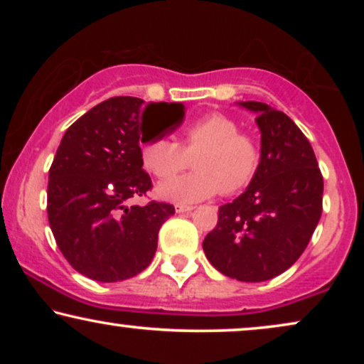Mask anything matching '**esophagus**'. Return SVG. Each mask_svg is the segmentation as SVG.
Returning a JSON list of instances; mask_svg holds the SVG:
<instances>
[{
    "label": "esophagus",
    "instance_id": "1",
    "mask_svg": "<svg viewBox=\"0 0 364 364\" xmlns=\"http://www.w3.org/2000/svg\"><path fill=\"white\" fill-rule=\"evenodd\" d=\"M191 210H193L192 205H183V203H177V205H176L177 213H186V212H191Z\"/></svg>",
    "mask_w": 364,
    "mask_h": 364
}]
</instances>
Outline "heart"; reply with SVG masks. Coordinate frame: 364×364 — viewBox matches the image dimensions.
<instances>
[{"label":"heart","mask_w":364,"mask_h":364,"mask_svg":"<svg viewBox=\"0 0 364 364\" xmlns=\"http://www.w3.org/2000/svg\"><path fill=\"white\" fill-rule=\"evenodd\" d=\"M193 161L197 172L172 178L157 187L162 198L193 203L217 196L237 193L255 178L262 161L260 142L240 131L230 116L212 112L191 124L183 132L182 146L168 137H156L142 144V164L157 178H171Z\"/></svg>","instance_id":"heart-1"}]
</instances>
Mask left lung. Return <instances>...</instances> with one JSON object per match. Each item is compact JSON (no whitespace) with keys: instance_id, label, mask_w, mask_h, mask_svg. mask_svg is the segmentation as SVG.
I'll list each match as a JSON object with an SVG mask.
<instances>
[{"instance_id":"8db88e82","label":"left lung","mask_w":364,"mask_h":364,"mask_svg":"<svg viewBox=\"0 0 364 364\" xmlns=\"http://www.w3.org/2000/svg\"><path fill=\"white\" fill-rule=\"evenodd\" d=\"M238 104L257 114L260 167L242 196L218 208L202 247L223 275L265 282L305 252L321 217L323 176L310 141L285 112L265 102Z\"/></svg>"}]
</instances>
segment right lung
Listing matches in <instances>:
<instances>
[{
    "mask_svg": "<svg viewBox=\"0 0 364 364\" xmlns=\"http://www.w3.org/2000/svg\"><path fill=\"white\" fill-rule=\"evenodd\" d=\"M151 109L171 112L168 124L183 119L178 102L111 97L68 129L49 168V227L74 270L96 282H122L146 270L162 223L176 213L166 202L127 205L152 188L141 157Z\"/></svg>",
    "mask_w": 364,
    "mask_h": 364,
    "instance_id": "obj_1",
    "label": "right lung"
}]
</instances>
